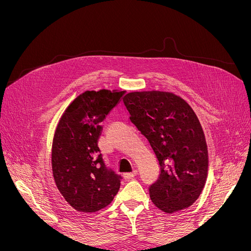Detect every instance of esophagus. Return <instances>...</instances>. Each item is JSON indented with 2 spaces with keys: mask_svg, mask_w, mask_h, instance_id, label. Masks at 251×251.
I'll return each instance as SVG.
<instances>
[{
  "mask_svg": "<svg viewBox=\"0 0 251 251\" xmlns=\"http://www.w3.org/2000/svg\"><path fill=\"white\" fill-rule=\"evenodd\" d=\"M136 171H133L132 173H126L124 174V178L126 179V180H130V179H133L135 176H136Z\"/></svg>",
  "mask_w": 251,
  "mask_h": 251,
  "instance_id": "esophagus-1",
  "label": "esophagus"
}]
</instances>
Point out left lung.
Wrapping results in <instances>:
<instances>
[{
    "mask_svg": "<svg viewBox=\"0 0 251 251\" xmlns=\"http://www.w3.org/2000/svg\"><path fill=\"white\" fill-rule=\"evenodd\" d=\"M123 100L160 166L149 188L151 202L168 214L191 206L199 198L208 169L207 144L195 112L181 97L161 91L131 92Z\"/></svg>",
    "mask_w": 251,
    "mask_h": 251,
    "instance_id": "1",
    "label": "left lung"
}]
</instances>
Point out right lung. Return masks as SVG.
I'll use <instances>...</instances> for the list:
<instances>
[{"instance_id": "1", "label": "right lung", "mask_w": 251, "mask_h": 251, "mask_svg": "<svg viewBox=\"0 0 251 251\" xmlns=\"http://www.w3.org/2000/svg\"><path fill=\"white\" fill-rule=\"evenodd\" d=\"M125 91H86L70 103L57 125L52 144L56 186L71 206L95 212L113 201L121 177L105 165L97 146L104 120Z\"/></svg>"}]
</instances>
